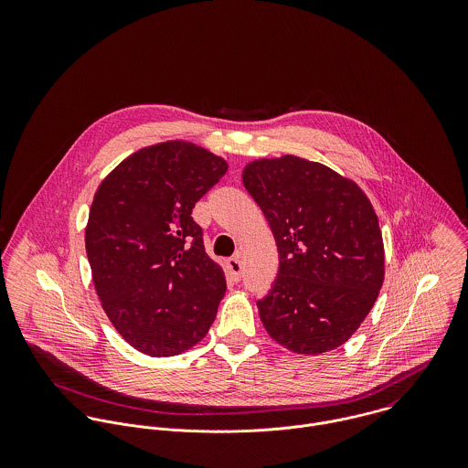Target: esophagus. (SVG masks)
Wrapping results in <instances>:
<instances>
[{"label":"esophagus","mask_w":468,"mask_h":468,"mask_svg":"<svg viewBox=\"0 0 468 468\" xmlns=\"http://www.w3.org/2000/svg\"><path fill=\"white\" fill-rule=\"evenodd\" d=\"M227 268H229V273H230V277L234 279V281H239V277H241V260L236 256V258H230L229 261H227Z\"/></svg>","instance_id":"obj_1"}]
</instances>
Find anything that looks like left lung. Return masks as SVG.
<instances>
[{
	"label": "left lung",
	"instance_id": "left-lung-1",
	"mask_svg": "<svg viewBox=\"0 0 468 468\" xmlns=\"http://www.w3.org/2000/svg\"><path fill=\"white\" fill-rule=\"evenodd\" d=\"M275 239L279 267L258 301L268 335L297 355L342 346L371 312L386 273L377 212L349 178L293 154L241 175Z\"/></svg>",
	"mask_w": 468,
	"mask_h": 468
}]
</instances>
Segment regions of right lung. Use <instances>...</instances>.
I'll list each match as a JSON object with an SVG mask.
<instances>
[{
    "mask_svg": "<svg viewBox=\"0 0 468 468\" xmlns=\"http://www.w3.org/2000/svg\"><path fill=\"white\" fill-rule=\"evenodd\" d=\"M227 169L201 145L167 140L134 151L95 191L84 234L95 292L113 328L144 355H180L216 319L225 273L191 214Z\"/></svg>",
    "mask_w": 468,
    "mask_h": 468,
    "instance_id": "obj_1",
    "label": "right lung"
}]
</instances>
